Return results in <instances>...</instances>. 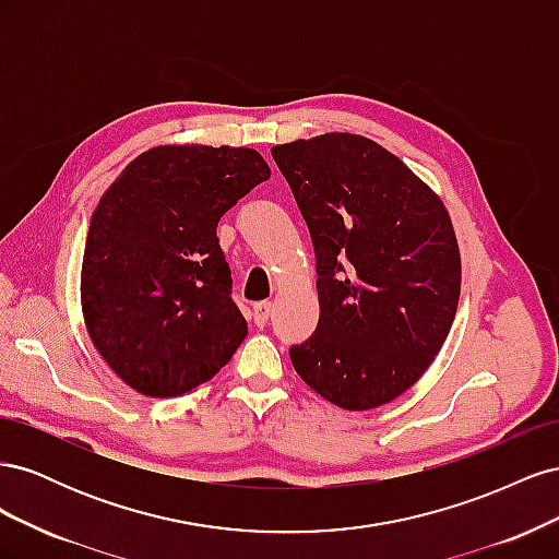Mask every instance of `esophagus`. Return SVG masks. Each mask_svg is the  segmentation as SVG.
<instances>
[{"label": "esophagus", "instance_id": "esophagus-1", "mask_svg": "<svg viewBox=\"0 0 559 559\" xmlns=\"http://www.w3.org/2000/svg\"><path fill=\"white\" fill-rule=\"evenodd\" d=\"M270 312H273V302H270V300L253 302V308H251L253 324H257V326H265L267 319H270Z\"/></svg>", "mask_w": 559, "mask_h": 559}]
</instances>
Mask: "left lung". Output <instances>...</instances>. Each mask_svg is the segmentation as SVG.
Returning a JSON list of instances; mask_svg holds the SVG:
<instances>
[{
	"label": "left lung",
	"mask_w": 559,
	"mask_h": 559,
	"mask_svg": "<svg viewBox=\"0 0 559 559\" xmlns=\"http://www.w3.org/2000/svg\"><path fill=\"white\" fill-rule=\"evenodd\" d=\"M306 218L319 321L292 345L296 373L347 411L413 386L454 321L462 261L450 214L408 165L361 134L273 146Z\"/></svg>",
	"instance_id": "obj_1"
}]
</instances>
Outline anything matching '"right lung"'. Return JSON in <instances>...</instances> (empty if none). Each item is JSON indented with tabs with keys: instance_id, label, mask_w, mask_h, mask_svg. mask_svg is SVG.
I'll return each instance as SVG.
<instances>
[{
	"instance_id": "obj_1",
	"label": "right lung",
	"mask_w": 559,
	"mask_h": 559,
	"mask_svg": "<svg viewBox=\"0 0 559 559\" xmlns=\"http://www.w3.org/2000/svg\"><path fill=\"white\" fill-rule=\"evenodd\" d=\"M270 167L253 148L156 146L99 198L81 267L91 341L144 396L212 380L245 341L216 226Z\"/></svg>"
}]
</instances>
